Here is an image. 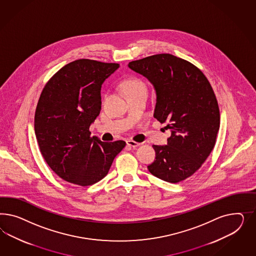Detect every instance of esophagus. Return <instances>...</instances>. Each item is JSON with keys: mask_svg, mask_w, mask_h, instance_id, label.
Segmentation results:
<instances>
[{"mask_svg": "<svg viewBox=\"0 0 256 256\" xmlns=\"http://www.w3.org/2000/svg\"><path fill=\"white\" fill-rule=\"evenodd\" d=\"M126 144L132 148H138V146H140V144L136 142H134V140H126Z\"/></svg>", "mask_w": 256, "mask_h": 256, "instance_id": "34e87169", "label": "esophagus"}]
</instances>
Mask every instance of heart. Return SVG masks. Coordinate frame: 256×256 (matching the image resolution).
Wrapping results in <instances>:
<instances>
[{"instance_id":"b5f03b06","label":"heart","mask_w":256,"mask_h":256,"mask_svg":"<svg viewBox=\"0 0 256 256\" xmlns=\"http://www.w3.org/2000/svg\"><path fill=\"white\" fill-rule=\"evenodd\" d=\"M123 89L126 96L134 94L146 93V84L139 78H130L123 82Z\"/></svg>"}]
</instances>
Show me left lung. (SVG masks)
<instances>
[{
    "mask_svg": "<svg viewBox=\"0 0 256 256\" xmlns=\"http://www.w3.org/2000/svg\"><path fill=\"white\" fill-rule=\"evenodd\" d=\"M130 70L144 76L156 94L154 117L170 130L167 146H153L156 160L148 168L178 183L192 176L215 146L220 110L208 80L192 62L169 54L132 61Z\"/></svg>",
    "mask_w": 256,
    "mask_h": 256,
    "instance_id": "1",
    "label": "left lung"
}]
</instances>
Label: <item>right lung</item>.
<instances>
[{"label": "right lung", "instance_id": "add662e5", "mask_svg": "<svg viewBox=\"0 0 256 256\" xmlns=\"http://www.w3.org/2000/svg\"><path fill=\"white\" fill-rule=\"evenodd\" d=\"M119 64L80 59L57 71L40 94L34 132L40 152L61 178L90 186L105 178L124 140L101 142L89 128L100 116L101 86Z\"/></svg>", "mask_w": 256, "mask_h": 256}]
</instances>
